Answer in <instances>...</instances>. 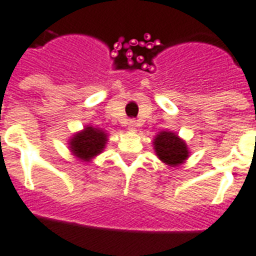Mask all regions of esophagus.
Instances as JSON below:
<instances>
[{"mask_svg":"<svg viewBox=\"0 0 256 256\" xmlns=\"http://www.w3.org/2000/svg\"><path fill=\"white\" fill-rule=\"evenodd\" d=\"M136 128V120H130V122H128V130H132V132H134Z\"/></svg>","mask_w":256,"mask_h":256,"instance_id":"34e87169","label":"esophagus"}]
</instances>
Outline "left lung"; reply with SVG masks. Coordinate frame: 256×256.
Segmentation results:
<instances>
[{
	"instance_id": "8db88e82",
	"label": "left lung",
	"mask_w": 256,
	"mask_h": 256,
	"mask_svg": "<svg viewBox=\"0 0 256 256\" xmlns=\"http://www.w3.org/2000/svg\"><path fill=\"white\" fill-rule=\"evenodd\" d=\"M154 149L162 162L176 166L180 165L188 157V148L185 142L174 132H161L154 140Z\"/></svg>"
}]
</instances>
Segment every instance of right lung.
Returning <instances> with one entry per match:
<instances>
[{"instance_id":"obj_1","label":"right lung","mask_w":256,"mask_h":256,"mask_svg":"<svg viewBox=\"0 0 256 256\" xmlns=\"http://www.w3.org/2000/svg\"><path fill=\"white\" fill-rule=\"evenodd\" d=\"M107 136L102 130L92 126L86 128L82 132H78L71 140V152L80 160L88 161L92 157L102 153L106 145Z\"/></svg>"}]
</instances>
